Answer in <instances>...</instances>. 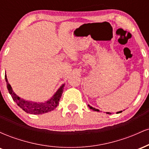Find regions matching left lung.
Wrapping results in <instances>:
<instances>
[{
    "mask_svg": "<svg viewBox=\"0 0 149 149\" xmlns=\"http://www.w3.org/2000/svg\"><path fill=\"white\" fill-rule=\"evenodd\" d=\"M88 107H90V109H92V110L95 111H99L98 109H95V108H93V107H90V105H88ZM121 112H122V111H119V112H118V113H121ZM107 114H111L110 113H109V112H107Z\"/></svg>",
    "mask_w": 149,
    "mask_h": 149,
    "instance_id": "8db88e82",
    "label": "left lung"
}]
</instances>
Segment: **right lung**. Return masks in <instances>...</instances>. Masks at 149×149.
<instances>
[{"instance_id": "add662e5", "label": "right lung", "mask_w": 149, "mask_h": 149, "mask_svg": "<svg viewBox=\"0 0 149 149\" xmlns=\"http://www.w3.org/2000/svg\"><path fill=\"white\" fill-rule=\"evenodd\" d=\"M5 77H6V81L7 83V88H8V90L9 91L10 95L12 96V98L16 102L19 107L23 109L25 112L29 113L31 114H35V115H36V114L45 113H47L54 110L57 107L58 104H59V100H60L63 93V90H64V85H61L59 90H57V92L54 94V96L49 100L45 102H43V103H36V102H28V101H25L21 98H19L17 95H15V92H13V89L11 88V86L9 84V83H8L6 74Z\"/></svg>"}]
</instances>
